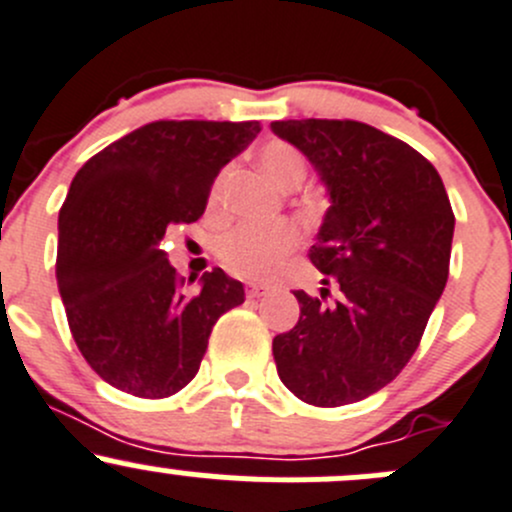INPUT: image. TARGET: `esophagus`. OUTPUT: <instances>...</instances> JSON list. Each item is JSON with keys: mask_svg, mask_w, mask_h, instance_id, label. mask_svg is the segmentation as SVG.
Here are the masks:
<instances>
[{"mask_svg": "<svg viewBox=\"0 0 512 512\" xmlns=\"http://www.w3.org/2000/svg\"><path fill=\"white\" fill-rule=\"evenodd\" d=\"M268 291V286H263V283H249V286H246V295H249V298H258V295H263Z\"/></svg>", "mask_w": 512, "mask_h": 512, "instance_id": "obj_1", "label": "esophagus"}]
</instances>
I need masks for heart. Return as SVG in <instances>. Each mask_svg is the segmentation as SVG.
<instances>
[{
    "label": "heart",
    "instance_id": "obj_1",
    "mask_svg": "<svg viewBox=\"0 0 512 512\" xmlns=\"http://www.w3.org/2000/svg\"><path fill=\"white\" fill-rule=\"evenodd\" d=\"M258 165L263 167L268 177L283 189H293L308 175V160L298 147L291 142L271 140L258 150ZM226 172L214 179L212 202L219 199L221 182ZM300 234L293 224H241L231 229L229 234L221 236L219 258L231 273L251 281H266L276 276L283 258L298 246Z\"/></svg>",
    "mask_w": 512,
    "mask_h": 512
}]
</instances>
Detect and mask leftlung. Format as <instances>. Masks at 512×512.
Segmentation results:
<instances>
[{"instance_id": "left-lung-1", "label": "left lung", "mask_w": 512, "mask_h": 512, "mask_svg": "<svg viewBox=\"0 0 512 512\" xmlns=\"http://www.w3.org/2000/svg\"><path fill=\"white\" fill-rule=\"evenodd\" d=\"M271 130L328 189L308 256L340 288L333 303L330 288L318 298L293 291L298 323L273 337L278 377L313 407L360 402L412 360L444 293L456 221L449 194L424 155L372 125L308 118Z\"/></svg>"}]
</instances>
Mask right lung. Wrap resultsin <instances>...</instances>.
<instances>
[{
    "label": "right lung",
    "instance_id": "add662e5",
    "mask_svg": "<svg viewBox=\"0 0 512 512\" xmlns=\"http://www.w3.org/2000/svg\"><path fill=\"white\" fill-rule=\"evenodd\" d=\"M258 120H157L115 140L73 177L59 212L56 281L68 328L100 379L142 399L172 397L199 372L214 323L244 286L212 268L197 288L160 249L207 209L221 167Z\"/></svg>",
    "mask_w": 512,
    "mask_h": 512
}]
</instances>
